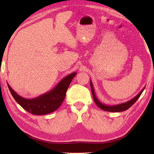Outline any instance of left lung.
<instances>
[{"instance_id": "8db88e82", "label": "left lung", "mask_w": 154, "mask_h": 154, "mask_svg": "<svg viewBox=\"0 0 154 154\" xmlns=\"http://www.w3.org/2000/svg\"><path fill=\"white\" fill-rule=\"evenodd\" d=\"M90 85H91V92H92L94 103H96L97 105L99 106L100 109L105 111H109V112H122V111H124V110H126L127 109H128L130 107H131L133 104L136 102V100L139 99V97H140V95H141V94L142 93L143 90L145 89V87H143V89L140 91V92L137 94L136 97H134L131 100L127 101L126 103L110 106V105H106L105 104H103V103H101L100 101L97 99V97L95 95V93H94V90L93 83L91 82V81H90Z\"/></svg>"}]
</instances>
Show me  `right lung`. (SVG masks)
<instances>
[{"instance_id":"add662e5","label":"right lung","mask_w":154,"mask_h":154,"mask_svg":"<svg viewBox=\"0 0 154 154\" xmlns=\"http://www.w3.org/2000/svg\"><path fill=\"white\" fill-rule=\"evenodd\" d=\"M76 74V72H73L68 75L62 79L53 89L31 99L20 97L12 89L8 83L7 85L12 97L23 109L35 115H44L54 112L61 106L68 87Z\"/></svg>"}]
</instances>
